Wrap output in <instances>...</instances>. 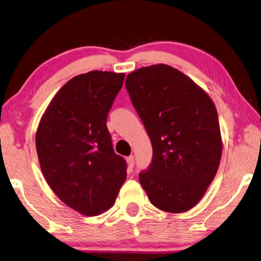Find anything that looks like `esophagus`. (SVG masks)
<instances>
[{"mask_svg": "<svg viewBox=\"0 0 261 261\" xmlns=\"http://www.w3.org/2000/svg\"><path fill=\"white\" fill-rule=\"evenodd\" d=\"M127 166H128V169H130V171L134 168V166H135V156L134 155L128 156L127 158Z\"/></svg>", "mask_w": 261, "mask_h": 261, "instance_id": "obj_1", "label": "esophagus"}]
</instances>
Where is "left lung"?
Masks as SVG:
<instances>
[{
  "mask_svg": "<svg viewBox=\"0 0 261 261\" xmlns=\"http://www.w3.org/2000/svg\"><path fill=\"white\" fill-rule=\"evenodd\" d=\"M125 87L152 145L151 163L138 176L149 200L167 213L192 209L213 182L222 156L213 100L166 64L131 72Z\"/></svg>",
  "mask_w": 261,
  "mask_h": 261,
  "instance_id": "obj_1",
  "label": "left lung"
}]
</instances>
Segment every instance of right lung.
I'll return each mask as SVG.
<instances>
[{
    "instance_id": "add662e5",
    "label": "right lung",
    "mask_w": 261,
    "mask_h": 261,
    "mask_svg": "<svg viewBox=\"0 0 261 261\" xmlns=\"http://www.w3.org/2000/svg\"><path fill=\"white\" fill-rule=\"evenodd\" d=\"M125 74L89 71L55 95L37 130L41 171L57 197L86 216L113 205L126 179V161L114 152L106 121Z\"/></svg>"
}]
</instances>
